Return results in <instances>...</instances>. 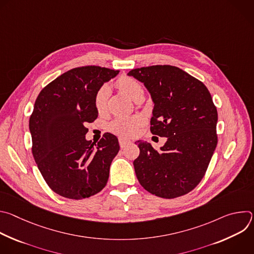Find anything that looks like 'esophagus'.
<instances>
[{"label": "esophagus", "instance_id": "1", "mask_svg": "<svg viewBox=\"0 0 254 254\" xmlns=\"http://www.w3.org/2000/svg\"><path fill=\"white\" fill-rule=\"evenodd\" d=\"M119 141H120V146H121V148H126L127 146H128V144H130V143H131V141H130V140L126 139V138H123V137H121V138L119 139Z\"/></svg>", "mask_w": 254, "mask_h": 254}]
</instances>
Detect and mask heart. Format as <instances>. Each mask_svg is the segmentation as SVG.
Instances as JSON below:
<instances>
[{"label":"heart","mask_w":254,"mask_h":254,"mask_svg":"<svg viewBox=\"0 0 254 254\" xmlns=\"http://www.w3.org/2000/svg\"><path fill=\"white\" fill-rule=\"evenodd\" d=\"M119 89L127 93L131 99L137 101L142 98L143 88L141 84L133 77L122 75L116 82ZM111 94L110 86L103 84L98 88L94 94V107L98 114L106 113L108 106V97ZM143 124V119L139 116L133 117H118L110 124V129L123 137H129L134 135L140 126Z\"/></svg>","instance_id":"heart-1"}]
</instances>
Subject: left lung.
Masks as SVG:
<instances>
[{
    "mask_svg": "<svg viewBox=\"0 0 254 254\" xmlns=\"http://www.w3.org/2000/svg\"><path fill=\"white\" fill-rule=\"evenodd\" d=\"M127 74L152 95V133L167 137L160 151L138 141L139 156L133 161L138 182L161 198L186 195L205 176L218 141L212 96L202 81L176 66L140 67Z\"/></svg>",
    "mask_w": 254,
    "mask_h": 254,
    "instance_id": "obj_1",
    "label": "left lung"
}]
</instances>
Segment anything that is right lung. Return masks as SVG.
I'll return each instance as SVG.
<instances>
[{"instance_id":"obj_1","label":"right lung","mask_w":254,"mask_h":254,"mask_svg":"<svg viewBox=\"0 0 254 254\" xmlns=\"http://www.w3.org/2000/svg\"><path fill=\"white\" fill-rule=\"evenodd\" d=\"M119 72L100 66L73 68L47 84L35 101L29 120L32 154L49 188L62 197L88 198L107 183L119 140L110 132L97 144L86 140L85 126L97 118L95 92Z\"/></svg>"}]
</instances>
